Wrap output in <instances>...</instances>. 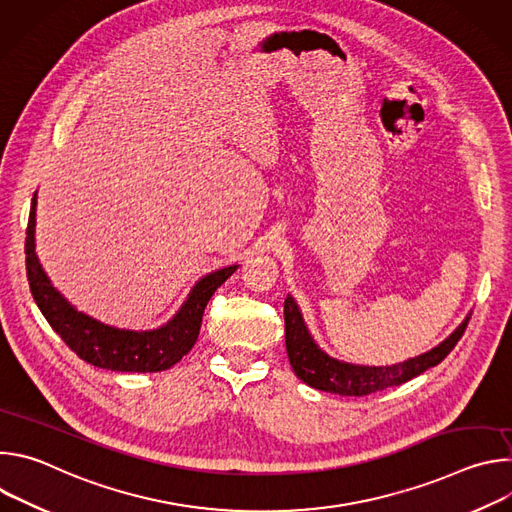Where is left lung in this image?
Wrapping results in <instances>:
<instances>
[{
  "label": "left lung",
  "mask_w": 512,
  "mask_h": 512,
  "mask_svg": "<svg viewBox=\"0 0 512 512\" xmlns=\"http://www.w3.org/2000/svg\"><path fill=\"white\" fill-rule=\"evenodd\" d=\"M283 318H285V348H287L291 369H294L298 379L326 393L362 397V395L383 391L387 387L403 385L413 377L421 375L423 371L435 367V364H440L462 338L468 326L470 314L442 344H437L429 352L409 358L405 362L391 364V367H362V364H350V362H342L328 356L324 350H320V346L310 336L308 326L304 324L302 312L291 296L285 298Z\"/></svg>",
  "instance_id": "obj_1"
}]
</instances>
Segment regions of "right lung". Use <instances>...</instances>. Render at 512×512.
<instances>
[{"mask_svg":"<svg viewBox=\"0 0 512 512\" xmlns=\"http://www.w3.org/2000/svg\"><path fill=\"white\" fill-rule=\"evenodd\" d=\"M34 227H36V194L32 198L28 229H26V273L34 302L52 330L64 344L87 360L93 367L121 373H158L174 367L184 354H188L198 338L202 314L214 291L221 287L239 265L218 269L202 277L188 294L178 314L156 330H121L77 312L60 291H56L46 277L34 253Z\"/></svg>","mask_w":512,"mask_h":512,"instance_id":"add662e5","label":"right lung"}]
</instances>
